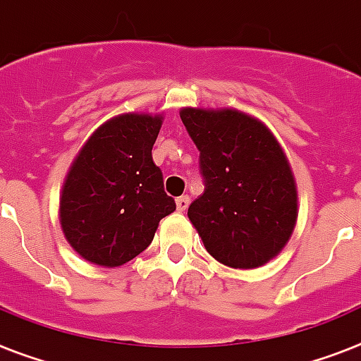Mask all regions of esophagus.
Listing matches in <instances>:
<instances>
[{
  "mask_svg": "<svg viewBox=\"0 0 361 361\" xmlns=\"http://www.w3.org/2000/svg\"><path fill=\"white\" fill-rule=\"evenodd\" d=\"M188 204H190V197L188 195H183V197L177 199V210L178 212H184L188 208Z\"/></svg>",
  "mask_w": 361,
  "mask_h": 361,
  "instance_id": "34e87169",
  "label": "esophagus"
}]
</instances>
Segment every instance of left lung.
Masks as SVG:
<instances>
[{"label":"left lung","mask_w":361,"mask_h":361,"mask_svg":"<svg viewBox=\"0 0 361 361\" xmlns=\"http://www.w3.org/2000/svg\"><path fill=\"white\" fill-rule=\"evenodd\" d=\"M199 149L204 192L188 217L207 251L234 269H255L284 249L297 223V186L266 125L234 109L180 110Z\"/></svg>","instance_id":"8db88e82"}]
</instances>
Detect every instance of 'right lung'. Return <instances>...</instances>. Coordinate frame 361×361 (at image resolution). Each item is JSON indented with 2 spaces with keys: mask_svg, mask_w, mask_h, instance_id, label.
<instances>
[{
  "mask_svg": "<svg viewBox=\"0 0 361 361\" xmlns=\"http://www.w3.org/2000/svg\"><path fill=\"white\" fill-rule=\"evenodd\" d=\"M162 116L121 114L94 130L62 186L61 227L95 266L118 267L145 251L175 201L153 162Z\"/></svg>",
  "mask_w": 361,
  "mask_h": 361,
  "instance_id": "1",
  "label": "right lung"
}]
</instances>
